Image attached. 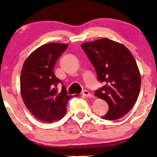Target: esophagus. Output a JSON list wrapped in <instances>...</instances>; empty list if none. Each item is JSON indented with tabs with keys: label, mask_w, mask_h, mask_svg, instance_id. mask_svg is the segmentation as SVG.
I'll use <instances>...</instances> for the list:
<instances>
[{
	"label": "esophagus",
	"mask_w": 157,
	"mask_h": 157,
	"mask_svg": "<svg viewBox=\"0 0 157 157\" xmlns=\"http://www.w3.org/2000/svg\"><path fill=\"white\" fill-rule=\"evenodd\" d=\"M82 95H84V96L85 97H90L91 96V94L88 90H84V91L82 92Z\"/></svg>",
	"instance_id": "1"
}]
</instances>
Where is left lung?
I'll return each instance as SVG.
<instances>
[{
    "label": "left lung",
    "mask_w": 157,
    "mask_h": 157,
    "mask_svg": "<svg viewBox=\"0 0 157 157\" xmlns=\"http://www.w3.org/2000/svg\"><path fill=\"white\" fill-rule=\"evenodd\" d=\"M104 86L95 95L106 101L109 111L101 118L117 120L135 104L141 85V76L134 56L126 46L107 38L82 44Z\"/></svg>",
    "instance_id": "obj_1"
}]
</instances>
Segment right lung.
Masks as SVG:
<instances>
[{"label":"right lung","mask_w":157,"mask_h":157,"mask_svg":"<svg viewBox=\"0 0 157 157\" xmlns=\"http://www.w3.org/2000/svg\"><path fill=\"white\" fill-rule=\"evenodd\" d=\"M68 44L48 43L40 46L28 56L20 75V93L29 112L36 119L51 123L62 119L67 112L68 95L62 81L54 74L57 59Z\"/></svg>","instance_id":"add662e5"}]
</instances>
